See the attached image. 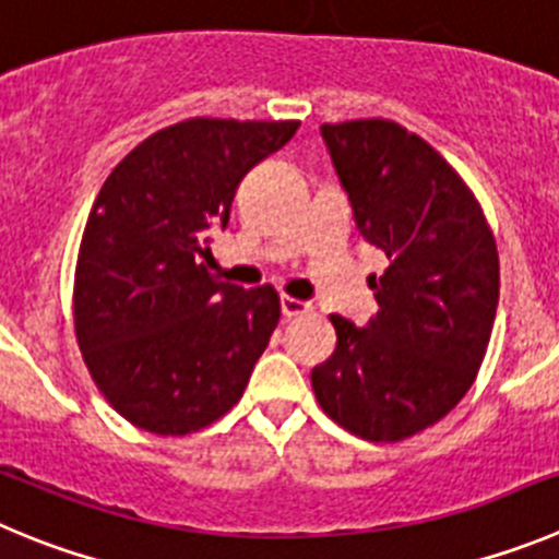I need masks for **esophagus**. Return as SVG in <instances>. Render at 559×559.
Segmentation results:
<instances>
[{
	"mask_svg": "<svg viewBox=\"0 0 559 559\" xmlns=\"http://www.w3.org/2000/svg\"><path fill=\"white\" fill-rule=\"evenodd\" d=\"M281 311H284V317H298V314H306V311H311V304L284 295V298H281Z\"/></svg>",
	"mask_w": 559,
	"mask_h": 559,
	"instance_id": "34e87169",
	"label": "esophagus"
}]
</instances>
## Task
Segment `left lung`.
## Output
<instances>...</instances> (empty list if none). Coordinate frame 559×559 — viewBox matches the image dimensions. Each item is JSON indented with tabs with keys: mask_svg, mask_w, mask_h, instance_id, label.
<instances>
[{
	"mask_svg": "<svg viewBox=\"0 0 559 559\" xmlns=\"http://www.w3.org/2000/svg\"><path fill=\"white\" fill-rule=\"evenodd\" d=\"M356 228L386 255L379 311L331 314L336 348L311 370L325 415L370 442L435 426L471 390L499 306V250L479 200L429 142L390 119L323 124Z\"/></svg>",
	"mask_w": 559,
	"mask_h": 559,
	"instance_id": "8db88e82",
	"label": "left lung"
}]
</instances>
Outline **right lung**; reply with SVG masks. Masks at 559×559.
Segmentation results:
<instances>
[{
	"label": "right lung",
	"mask_w": 559,
	"mask_h": 559,
	"mask_svg": "<svg viewBox=\"0 0 559 559\" xmlns=\"http://www.w3.org/2000/svg\"><path fill=\"white\" fill-rule=\"evenodd\" d=\"M300 122L194 117L130 150L99 189L74 267V334L94 384L153 435L205 429L242 399L278 325L270 284L211 273L209 230Z\"/></svg>",
	"instance_id": "add662e5"
}]
</instances>
